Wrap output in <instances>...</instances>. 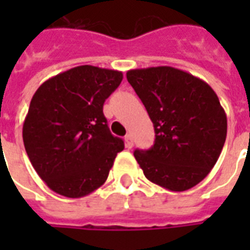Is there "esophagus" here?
Masks as SVG:
<instances>
[{
  "instance_id": "1",
  "label": "esophagus",
  "mask_w": 250,
  "mask_h": 250,
  "mask_svg": "<svg viewBox=\"0 0 250 250\" xmlns=\"http://www.w3.org/2000/svg\"><path fill=\"white\" fill-rule=\"evenodd\" d=\"M125 142L127 148H131V147L134 146V139H132V135H131V134H127V135L125 136Z\"/></svg>"
}]
</instances>
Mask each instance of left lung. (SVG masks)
Returning a JSON list of instances; mask_svg holds the SVG:
<instances>
[{"instance_id":"8db88e82","label":"left lung","mask_w":250,"mask_h":250,"mask_svg":"<svg viewBox=\"0 0 250 250\" xmlns=\"http://www.w3.org/2000/svg\"><path fill=\"white\" fill-rule=\"evenodd\" d=\"M127 80L155 131L150 150L134 151L145 177L171 191L198 185L220 158L228 130L213 88L173 66L131 69Z\"/></svg>"}]
</instances>
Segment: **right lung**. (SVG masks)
Listing matches in <instances>:
<instances>
[{
  "instance_id": "obj_1",
  "label": "right lung",
  "mask_w": 250,
  "mask_h": 250,
  "mask_svg": "<svg viewBox=\"0 0 250 250\" xmlns=\"http://www.w3.org/2000/svg\"><path fill=\"white\" fill-rule=\"evenodd\" d=\"M122 80L119 71L80 65L48 79L33 95L24 146L55 193L80 198L105 182L125 142L109 132L103 104Z\"/></svg>"
}]
</instances>
